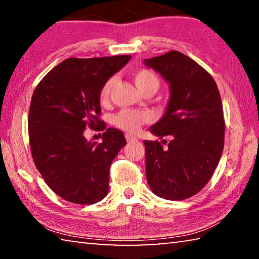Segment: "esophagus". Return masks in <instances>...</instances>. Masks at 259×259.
<instances>
[{
  "mask_svg": "<svg viewBox=\"0 0 259 259\" xmlns=\"http://www.w3.org/2000/svg\"><path fill=\"white\" fill-rule=\"evenodd\" d=\"M125 139H126V142H128V143H131V142H136V140H137V138H136L135 136L130 135V134H126V135H125Z\"/></svg>",
  "mask_w": 259,
  "mask_h": 259,
  "instance_id": "esophagus-1",
  "label": "esophagus"
}]
</instances>
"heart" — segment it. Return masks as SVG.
<instances>
[{
  "mask_svg": "<svg viewBox=\"0 0 259 259\" xmlns=\"http://www.w3.org/2000/svg\"><path fill=\"white\" fill-rule=\"evenodd\" d=\"M133 78L136 87L142 93L154 94L160 87V78L156 74L148 68H140L133 72ZM114 84V77H109L104 82L99 90V100L102 103H106L109 97L112 88ZM152 121V114L145 111H135V109H122L114 117V123L122 130L128 133H136L140 125L148 123Z\"/></svg>",
  "mask_w": 259,
  "mask_h": 259,
  "instance_id": "1",
  "label": "heart"
}]
</instances>
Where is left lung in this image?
Listing matches in <instances>:
<instances>
[{"label": "left lung", "instance_id": "1", "mask_svg": "<svg viewBox=\"0 0 259 259\" xmlns=\"http://www.w3.org/2000/svg\"><path fill=\"white\" fill-rule=\"evenodd\" d=\"M144 63L170 88L164 115L151 133L172 137L166 148L157 140H144L148 186L160 198L185 200L208 184L221 160L225 135L221 95L212 76L182 52L171 50Z\"/></svg>", "mask_w": 259, "mask_h": 259}]
</instances>
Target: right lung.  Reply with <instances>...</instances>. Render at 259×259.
<instances>
[{
  "label": "right lung",
  "mask_w": 259,
  "mask_h": 259,
  "mask_svg": "<svg viewBox=\"0 0 259 259\" xmlns=\"http://www.w3.org/2000/svg\"><path fill=\"white\" fill-rule=\"evenodd\" d=\"M131 56L68 58L35 88L28 114L30 152L47 185L72 203L94 204L108 193L109 168L126 145L122 131L99 119V90ZM89 126L105 130L97 144L84 137Z\"/></svg>",
  "instance_id": "1"
}]
</instances>
